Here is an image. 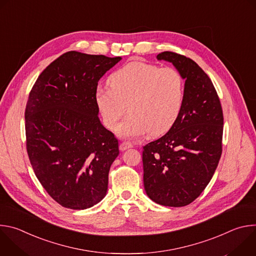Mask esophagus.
I'll list each match as a JSON object with an SVG mask.
<instances>
[{
	"label": "esophagus",
	"mask_w": 256,
	"mask_h": 256,
	"mask_svg": "<svg viewBox=\"0 0 256 256\" xmlns=\"http://www.w3.org/2000/svg\"><path fill=\"white\" fill-rule=\"evenodd\" d=\"M130 148H132V144L130 142H120V151H126V150H128V149H130Z\"/></svg>",
	"instance_id": "obj_1"
}]
</instances>
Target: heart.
I'll return each mask as SVG.
<instances>
[{
    "label": "heart",
    "instance_id": "1",
    "mask_svg": "<svg viewBox=\"0 0 256 256\" xmlns=\"http://www.w3.org/2000/svg\"><path fill=\"white\" fill-rule=\"evenodd\" d=\"M108 87H99L95 101L109 130L126 138H136L150 134L160 136L176 122L184 98V80L174 68L134 60L116 70L109 77ZM127 107L126 108L125 106Z\"/></svg>",
    "mask_w": 256,
    "mask_h": 256
}]
</instances>
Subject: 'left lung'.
Listing matches in <instances>:
<instances>
[{"label":"left lung","mask_w":256,"mask_h":256,"mask_svg":"<svg viewBox=\"0 0 256 256\" xmlns=\"http://www.w3.org/2000/svg\"><path fill=\"white\" fill-rule=\"evenodd\" d=\"M157 58L172 62L186 80L184 98L174 126L144 147V186L159 204L184 206L204 192L220 161L223 110L210 79L196 62L172 52Z\"/></svg>","instance_id":"left-lung-1"}]
</instances>
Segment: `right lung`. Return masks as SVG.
Masks as SVG:
<instances>
[{"mask_svg":"<svg viewBox=\"0 0 256 256\" xmlns=\"http://www.w3.org/2000/svg\"><path fill=\"white\" fill-rule=\"evenodd\" d=\"M122 60L68 52L33 85L25 109L26 148L46 192L60 206L85 210L107 192L118 140L98 118V81Z\"/></svg>","mask_w":256,"mask_h":256,"instance_id":"obj_1","label":"right lung"}]
</instances>
